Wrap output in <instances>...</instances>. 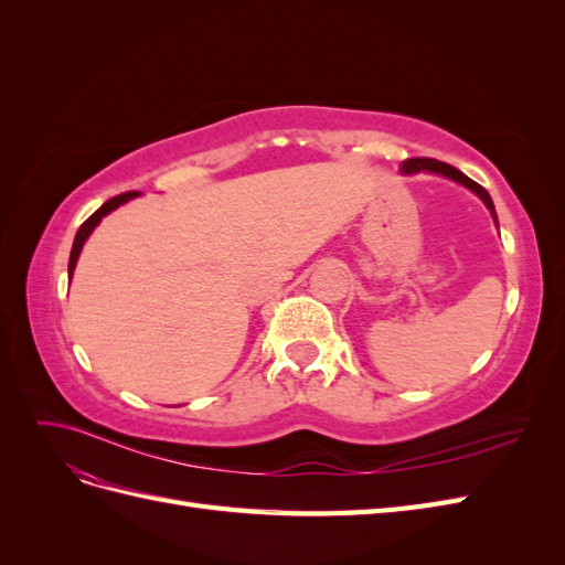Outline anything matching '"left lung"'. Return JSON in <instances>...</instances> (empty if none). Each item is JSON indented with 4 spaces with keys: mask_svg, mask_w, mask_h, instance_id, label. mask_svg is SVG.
I'll list each match as a JSON object with an SVG mask.
<instances>
[{
    "mask_svg": "<svg viewBox=\"0 0 565 565\" xmlns=\"http://www.w3.org/2000/svg\"><path fill=\"white\" fill-rule=\"evenodd\" d=\"M403 172H405V174L436 172V174H443V177H448V179H452V181H457V183H461V185L471 188V191L486 202V207L490 210V214H492V218H494V224H498V212H494V204H492V200H490L486 188L478 185L476 181H471L469 177L461 174L459 169H455V167H450V164H446V162H438V160H434V158H409V160L403 162Z\"/></svg>",
    "mask_w": 565,
    "mask_h": 565,
    "instance_id": "1",
    "label": "left lung"
}]
</instances>
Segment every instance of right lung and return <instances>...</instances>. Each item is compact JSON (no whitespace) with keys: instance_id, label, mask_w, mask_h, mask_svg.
Here are the masks:
<instances>
[{"instance_id":"add662e5","label":"right lung","mask_w":565,"mask_h":565,"mask_svg":"<svg viewBox=\"0 0 565 565\" xmlns=\"http://www.w3.org/2000/svg\"><path fill=\"white\" fill-rule=\"evenodd\" d=\"M136 195H141V193H139V191H129V193L110 198L108 202L100 204V210H96V212L79 226V231H77V235H75V243H73V252H71V264H67V273H71V278H73V270H75V264H77V256H79V252H82V245H84V241H87V237H89V233L98 226V221L104 218L108 212H113L115 207H119V204H125L127 200H131V198H136Z\"/></svg>"}]
</instances>
